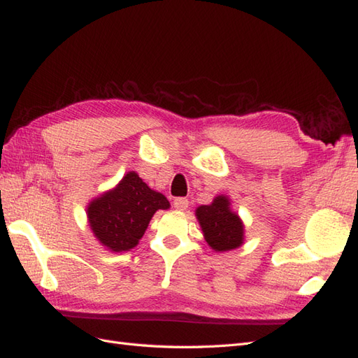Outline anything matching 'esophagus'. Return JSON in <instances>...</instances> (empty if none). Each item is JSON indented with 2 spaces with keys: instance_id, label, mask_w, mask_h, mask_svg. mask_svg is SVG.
Here are the masks:
<instances>
[{
  "instance_id": "obj_1",
  "label": "esophagus",
  "mask_w": 358,
  "mask_h": 358,
  "mask_svg": "<svg viewBox=\"0 0 358 358\" xmlns=\"http://www.w3.org/2000/svg\"><path fill=\"white\" fill-rule=\"evenodd\" d=\"M173 207H176L177 210H186L189 207L187 198H176L173 199Z\"/></svg>"
}]
</instances>
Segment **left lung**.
Here are the masks:
<instances>
[{
	"label": "left lung",
	"instance_id": "obj_1",
	"mask_svg": "<svg viewBox=\"0 0 358 358\" xmlns=\"http://www.w3.org/2000/svg\"><path fill=\"white\" fill-rule=\"evenodd\" d=\"M230 206L227 195H217L210 204L195 210L207 245L217 253L235 250L244 244V222Z\"/></svg>",
	"mask_w": 358,
	"mask_h": 358
}]
</instances>
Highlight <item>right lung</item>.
<instances>
[{"label": "right lung", "instance_id": "add662e5", "mask_svg": "<svg viewBox=\"0 0 358 358\" xmlns=\"http://www.w3.org/2000/svg\"><path fill=\"white\" fill-rule=\"evenodd\" d=\"M169 207L168 198L149 187L137 172L129 171L115 187L88 203V226L106 250L128 252L145 235L154 213Z\"/></svg>", "mask_w": 358, "mask_h": 358}]
</instances>
